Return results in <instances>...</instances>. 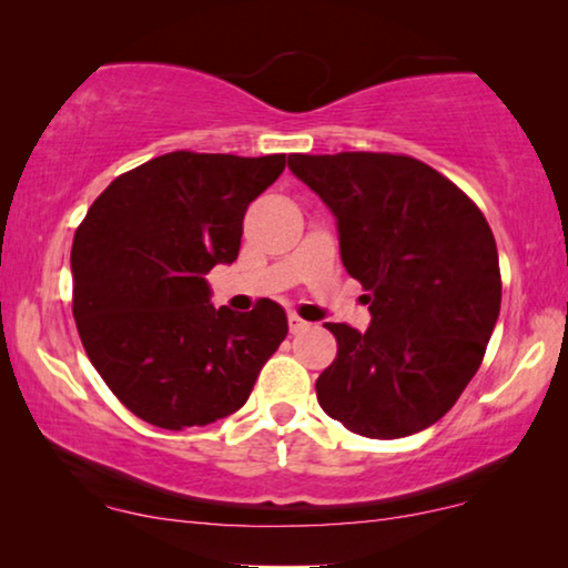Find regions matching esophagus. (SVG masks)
Instances as JSON below:
<instances>
[{
	"instance_id": "obj_1",
	"label": "esophagus",
	"mask_w": 568,
	"mask_h": 568,
	"mask_svg": "<svg viewBox=\"0 0 568 568\" xmlns=\"http://www.w3.org/2000/svg\"><path fill=\"white\" fill-rule=\"evenodd\" d=\"M307 328H310L307 321H302L300 315H290V331L294 333V336H297V333H305Z\"/></svg>"
}]
</instances>
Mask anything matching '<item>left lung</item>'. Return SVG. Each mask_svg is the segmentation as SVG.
I'll list each match as a JSON object with an SVG mask.
<instances>
[{"label":"left lung","instance_id":"obj_1","mask_svg":"<svg viewBox=\"0 0 568 568\" xmlns=\"http://www.w3.org/2000/svg\"><path fill=\"white\" fill-rule=\"evenodd\" d=\"M336 216L341 261L372 323H325L338 354L317 403L348 432L408 437L437 424L484 362L501 307L494 232L453 181L387 152L290 154Z\"/></svg>","mask_w":568,"mask_h":568}]
</instances>
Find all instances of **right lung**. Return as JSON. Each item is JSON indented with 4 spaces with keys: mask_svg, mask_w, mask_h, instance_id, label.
<instances>
[{
    "mask_svg": "<svg viewBox=\"0 0 568 568\" xmlns=\"http://www.w3.org/2000/svg\"><path fill=\"white\" fill-rule=\"evenodd\" d=\"M284 165V154H162L115 178L77 227V331L142 422L181 432L235 414L286 338L282 305L216 310L206 282L237 258L245 209Z\"/></svg>",
    "mask_w": 568,
    "mask_h": 568,
    "instance_id": "1",
    "label": "right lung"
}]
</instances>
